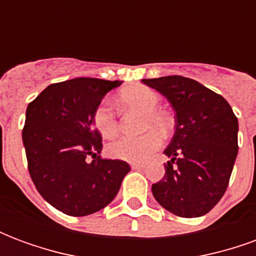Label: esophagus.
Here are the masks:
<instances>
[{"label": "esophagus", "mask_w": 256, "mask_h": 256, "mask_svg": "<svg viewBox=\"0 0 256 256\" xmlns=\"http://www.w3.org/2000/svg\"><path fill=\"white\" fill-rule=\"evenodd\" d=\"M130 166H132V168H134V170H142V168H145L144 163H132Z\"/></svg>", "instance_id": "34e87169"}]
</instances>
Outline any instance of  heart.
<instances>
[{"label": "heart", "mask_w": 256, "mask_h": 256, "mask_svg": "<svg viewBox=\"0 0 256 256\" xmlns=\"http://www.w3.org/2000/svg\"><path fill=\"white\" fill-rule=\"evenodd\" d=\"M118 100L124 108H137L144 112L142 128H156L162 134H167L172 128V118L159 110L160 96L158 92L145 86L133 84L123 89L118 94ZM93 126L104 138H112L118 133V118L108 101H101L92 114ZM162 137L156 130H148L137 137H120L108 145L106 152L114 159L141 163L148 160L150 155L160 148Z\"/></svg>", "instance_id": "obj_1"}]
</instances>
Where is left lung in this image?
<instances>
[{
  "label": "left lung",
  "instance_id": "left-lung-1",
  "mask_svg": "<svg viewBox=\"0 0 256 256\" xmlns=\"http://www.w3.org/2000/svg\"><path fill=\"white\" fill-rule=\"evenodd\" d=\"M142 82L164 96L176 111V133L164 150L172 160L152 193L178 216L207 214L229 185L238 150L236 115L222 96L190 78L170 75Z\"/></svg>",
  "mask_w": 256,
  "mask_h": 256
}]
</instances>
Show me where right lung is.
<instances>
[{
    "label": "right lung",
    "mask_w": 256,
    "mask_h": 256,
    "mask_svg": "<svg viewBox=\"0 0 256 256\" xmlns=\"http://www.w3.org/2000/svg\"><path fill=\"white\" fill-rule=\"evenodd\" d=\"M120 80L75 78L49 84L26 111L23 144L36 190L64 214L84 216L115 198L130 166L102 159L92 114Z\"/></svg>",
    "instance_id": "right-lung-1"
}]
</instances>
